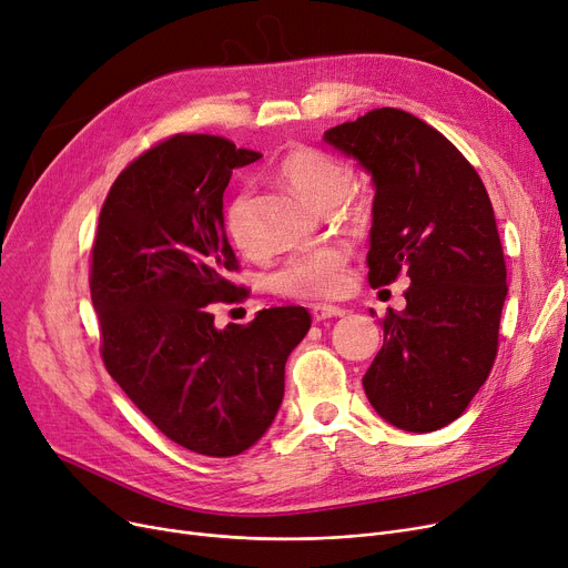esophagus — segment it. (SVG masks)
<instances>
[{
	"instance_id": "obj_1",
	"label": "esophagus",
	"mask_w": 568,
	"mask_h": 568,
	"mask_svg": "<svg viewBox=\"0 0 568 568\" xmlns=\"http://www.w3.org/2000/svg\"><path fill=\"white\" fill-rule=\"evenodd\" d=\"M344 314H346V310H344V307H335V305H314V307H312L314 321L337 318V316H344Z\"/></svg>"
}]
</instances>
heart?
<instances>
[{"mask_svg":"<svg viewBox=\"0 0 568 568\" xmlns=\"http://www.w3.org/2000/svg\"><path fill=\"white\" fill-rule=\"evenodd\" d=\"M280 178L318 210L335 207L348 192L354 173L337 156L318 148H293L280 164ZM226 231L240 250L252 245L250 194L237 192L226 205ZM351 286L344 247H321L291 258L275 275V288L293 298H339Z\"/></svg>","mask_w":568,"mask_h":568,"instance_id":"b5f03b06","label":"heart"}]
</instances>
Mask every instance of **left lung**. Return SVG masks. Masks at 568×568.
Returning <instances> with one entry per match:
<instances>
[{
	"label": "left lung",
	"instance_id": "left-lung-1",
	"mask_svg": "<svg viewBox=\"0 0 568 568\" xmlns=\"http://www.w3.org/2000/svg\"><path fill=\"white\" fill-rule=\"evenodd\" d=\"M372 175L369 286L407 273L363 388L386 423L435 432L469 407L497 356L506 263L488 192L469 161L423 120L376 108L323 133Z\"/></svg>",
	"mask_w": 568,
	"mask_h": 568
}]
</instances>
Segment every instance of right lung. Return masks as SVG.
Segmentation results:
<instances>
[{
  "instance_id": "add662e5",
  "label": "right lung",
  "mask_w": 568,
  "mask_h": 568,
  "mask_svg": "<svg viewBox=\"0 0 568 568\" xmlns=\"http://www.w3.org/2000/svg\"><path fill=\"white\" fill-rule=\"evenodd\" d=\"M261 159L231 141L178 133L108 192L92 247V303L108 374L164 435L201 455L252 448L284 399V365L312 326L270 307L214 326L207 305L247 298L224 226L233 169Z\"/></svg>"
}]
</instances>
